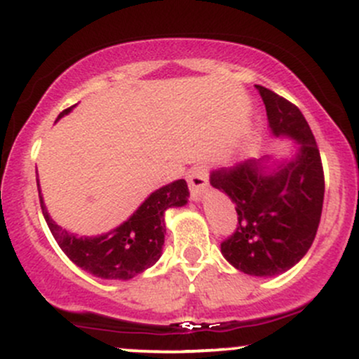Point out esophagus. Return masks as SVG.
Masks as SVG:
<instances>
[{
    "label": "esophagus",
    "instance_id": "34e87169",
    "mask_svg": "<svg viewBox=\"0 0 359 359\" xmlns=\"http://www.w3.org/2000/svg\"><path fill=\"white\" fill-rule=\"evenodd\" d=\"M187 182L189 191H191V199L199 203V201L203 199V196L208 192V187H210L208 170L203 165H194V167L187 172Z\"/></svg>",
    "mask_w": 359,
    "mask_h": 359
}]
</instances>
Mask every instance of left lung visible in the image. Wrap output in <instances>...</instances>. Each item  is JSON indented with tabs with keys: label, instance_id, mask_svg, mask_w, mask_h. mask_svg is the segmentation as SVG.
<instances>
[{
	"label": "left lung",
	"instance_id": "obj_1",
	"mask_svg": "<svg viewBox=\"0 0 359 359\" xmlns=\"http://www.w3.org/2000/svg\"><path fill=\"white\" fill-rule=\"evenodd\" d=\"M266 105L271 135L291 140V158L264 156L211 173V186L224 192L238 215L235 233L222 254L235 269L257 278L286 273L313 243L324 204L320 153L300 109L255 85Z\"/></svg>",
	"mask_w": 359,
	"mask_h": 359
}]
</instances>
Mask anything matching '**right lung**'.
Returning a JSON list of instances; mask_svg holds the SVG:
<instances>
[{"instance_id":"right-lung-1","label":"right lung","mask_w":359,"mask_h":359,"mask_svg":"<svg viewBox=\"0 0 359 359\" xmlns=\"http://www.w3.org/2000/svg\"><path fill=\"white\" fill-rule=\"evenodd\" d=\"M74 107L76 105L62 110L56 121L68 116ZM37 189L42 215L61 250L86 273L117 281H129L158 262L167 233L165 212L170 208L186 206L189 199L186 180H173L153 191L119 226L95 237H78L50 218L39 179Z\"/></svg>"}]
</instances>
